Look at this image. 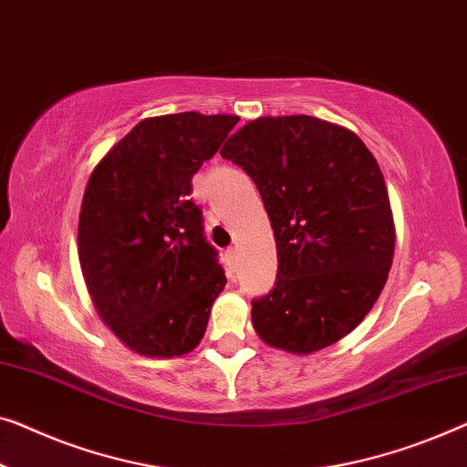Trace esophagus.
<instances>
[{"label": "esophagus", "mask_w": 467, "mask_h": 467, "mask_svg": "<svg viewBox=\"0 0 467 467\" xmlns=\"http://www.w3.org/2000/svg\"><path fill=\"white\" fill-rule=\"evenodd\" d=\"M225 254H227V261L232 263V265H235V261H238V248H235V246H229Z\"/></svg>", "instance_id": "esophagus-1"}]
</instances>
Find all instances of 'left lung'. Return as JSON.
<instances>
[{
	"instance_id": "1",
	"label": "left lung",
	"mask_w": 467,
	"mask_h": 467,
	"mask_svg": "<svg viewBox=\"0 0 467 467\" xmlns=\"http://www.w3.org/2000/svg\"><path fill=\"white\" fill-rule=\"evenodd\" d=\"M221 155L254 181L275 235L278 278L253 303L256 335L295 356L333 346L373 309L394 259L375 155L348 128L312 116L250 119Z\"/></svg>"
}]
</instances>
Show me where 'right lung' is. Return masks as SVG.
Returning <instances> with one entry per match:
<instances>
[{
	"label": "right lung",
	"instance_id": "add662e5",
	"mask_svg": "<svg viewBox=\"0 0 467 467\" xmlns=\"http://www.w3.org/2000/svg\"><path fill=\"white\" fill-rule=\"evenodd\" d=\"M238 119L198 111L145 118L88 179L79 265L100 320L134 354L185 356L206 333L227 278L189 193Z\"/></svg>",
	"mask_w": 467,
	"mask_h": 467
}]
</instances>
